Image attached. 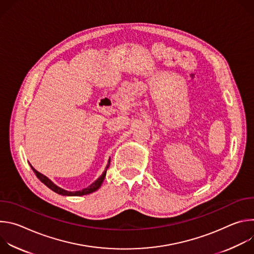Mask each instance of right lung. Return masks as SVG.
<instances>
[{
  "mask_svg": "<svg viewBox=\"0 0 254 254\" xmlns=\"http://www.w3.org/2000/svg\"><path fill=\"white\" fill-rule=\"evenodd\" d=\"M110 164H111V158H110V160H108V162H107V165H106V167H105V170L103 171V173L100 175V177H99L97 180H95L94 182H93L92 184H90L87 188H84V189H82V190H80V191H73V192L67 191V190H64V189L58 187L56 184H54V183L52 182V181H51L49 178H47L45 175L39 173L37 170L34 169V168L31 166V164H30V166H31L33 172L35 173V175L37 176V178L41 181V182H42L44 185H46L49 189H51L52 191H54L55 193H57V194H59V195H63V196H83V195H87V194L93 193V192H95L97 189L100 188V186H101V184H102V182H103V180H104V177H105V175H106V170L108 169V166H110Z\"/></svg>",
  "mask_w": 254,
  "mask_h": 254,
  "instance_id": "obj_1",
  "label": "right lung"
}]
</instances>
